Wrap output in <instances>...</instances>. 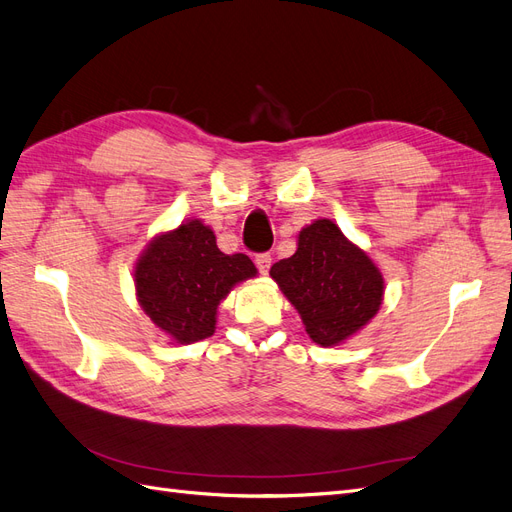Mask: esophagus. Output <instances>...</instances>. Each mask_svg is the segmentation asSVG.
Returning <instances> with one entry per match:
<instances>
[{
	"label": "esophagus",
	"mask_w": 512,
	"mask_h": 512,
	"mask_svg": "<svg viewBox=\"0 0 512 512\" xmlns=\"http://www.w3.org/2000/svg\"><path fill=\"white\" fill-rule=\"evenodd\" d=\"M271 254H258L256 256V267H258V271L262 273V275H267L269 273V269H271Z\"/></svg>",
	"instance_id": "1"
}]
</instances>
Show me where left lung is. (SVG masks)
<instances>
[{"instance_id": "8db88e82", "label": "left lung", "mask_w": 512, "mask_h": 512, "mask_svg": "<svg viewBox=\"0 0 512 512\" xmlns=\"http://www.w3.org/2000/svg\"><path fill=\"white\" fill-rule=\"evenodd\" d=\"M269 275L299 312L309 339L322 348L348 342L384 299L376 262L327 218L301 228L297 252L275 262Z\"/></svg>"}]
</instances>
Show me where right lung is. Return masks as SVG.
Returning a JSON list of instances; mask_svg holds the SVG:
<instances>
[{"label":"right lung","mask_w":512,"mask_h":512,"mask_svg":"<svg viewBox=\"0 0 512 512\" xmlns=\"http://www.w3.org/2000/svg\"><path fill=\"white\" fill-rule=\"evenodd\" d=\"M258 271L245 254L220 252L211 226L190 218L153 237L134 265L136 301L173 344L211 337L218 305Z\"/></svg>","instance_id":"obj_1"}]
</instances>
